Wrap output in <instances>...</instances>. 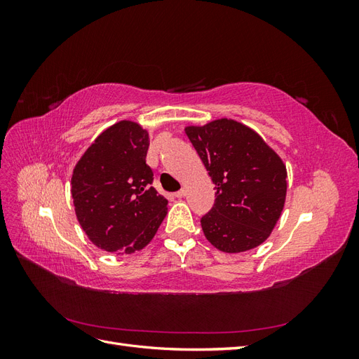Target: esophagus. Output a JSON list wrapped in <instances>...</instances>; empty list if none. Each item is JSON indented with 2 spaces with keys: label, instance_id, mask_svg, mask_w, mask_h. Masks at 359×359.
Returning a JSON list of instances; mask_svg holds the SVG:
<instances>
[{
  "label": "esophagus",
  "instance_id": "34e87169",
  "mask_svg": "<svg viewBox=\"0 0 359 359\" xmlns=\"http://www.w3.org/2000/svg\"><path fill=\"white\" fill-rule=\"evenodd\" d=\"M173 196H175V198H184V196H186V190L181 189L180 191H177L175 194H173Z\"/></svg>",
  "mask_w": 359,
  "mask_h": 359
}]
</instances>
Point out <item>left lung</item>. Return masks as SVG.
Wrapping results in <instances>:
<instances>
[{"instance_id":"left-lung-1","label":"left lung","mask_w":359,"mask_h":359,"mask_svg":"<svg viewBox=\"0 0 359 359\" xmlns=\"http://www.w3.org/2000/svg\"><path fill=\"white\" fill-rule=\"evenodd\" d=\"M186 135L217 190L214 206L201 219L206 240L224 253L262 244L285 206L283 160L253 128L235 119L189 126Z\"/></svg>"}]
</instances>
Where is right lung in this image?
<instances>
[{"label": "right lung", "instance_id": "1", "mask_svg": "<svg viewBox=\"0 0 359 359\" xmlns=\"http://www.w3.org/2000/svg\"><path fill=\"white\" fill-rule=\"evenodd\" d=\"M148 147L147 130L123 119L97 136L73 169L76 217L90 241L104 252L142 250L168 214V201L151 187Z\"/></svg>", "mask_w": 359, "mask_h": 359}]
</instances>
